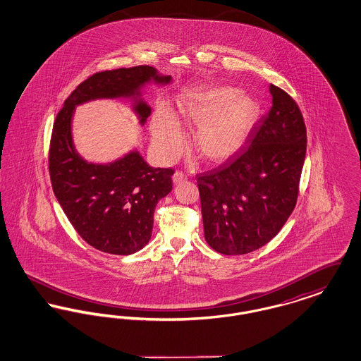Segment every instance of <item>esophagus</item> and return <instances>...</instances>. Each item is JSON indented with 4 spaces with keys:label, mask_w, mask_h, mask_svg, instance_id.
<instances>
[{
    "label": "esophagus",
    "mask_w": 361,
    "mask_h": 361,
    "mask_svg": "<svg viewBox=\"0 0 361 361\" xmlns=\"http://www.w3.org/2000/svg\"><path fill=\"white\" fill-rule=\"evenodd\" d=\"M187 180V176L184 173L176 172L173 174V183L174 184H180V183H184Z\"/></svg>",
    "instance_id": "1"
}]
</instances>
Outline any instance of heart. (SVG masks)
I'll list each match as a JSON object with an SVG mask.
<instances>
[{"mask_svg":"<svg viewBox=\"0 0 361 361\" xmlns=\"http://www.w3.org/2000/svg\"><path fill=\"white\" fill-rule=\"evenodd\" d=\"M258 118V105L233 87L215 86L181 99L173 116L166 108H157L150 123L157 157L173 162L183 150L184 135L178 122L194 127L190 147L208 164H222L237 154L250 135Z\"/></svg>","mask_w":361,"mask_h":361,"instance_id":"1","label":"heart"}]
</instances>
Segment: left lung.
<instances>
[{"instance_id":"8db88e82","label":"left lung","mask_w":361,"mask_h":361,"mask_svg":"<svg viewBox=\"0 0 361 361\" xmlns=\"http://www.w3.org/2000/svg\"><path fill=\"white\" fill-rule=\"evenodd\" d=\"M272 108L252 131L246 152L197 176L207 243L226 256L255 252L287 222L306 158V126L298 104L269 85Z\"/></svg>"}]
</instances>
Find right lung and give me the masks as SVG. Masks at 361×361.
<instances>
[{
    "label": "right lung",
    "mask_w": 361,
    "mask_h": 361,
    "mask_svg": "<svg viewBox=\"0 0 361 361\" xmlns=\"http://www.w3.org/2000/svg\"><path fill=\"white\" fill-rule=\"evenodd\" d=\"M172 82L152 66L106 70L77 86L56 115L50 143V177L70 224L82 240L104 253L128 256L152 238L157 203L172 190V169L150 166L137 150L109 164L87 162L75 150V106L99 99H124L143 126L152 114L142 97L150 84Z\"/></svg>",
    "instance_id": "1"
}]
</instances>
